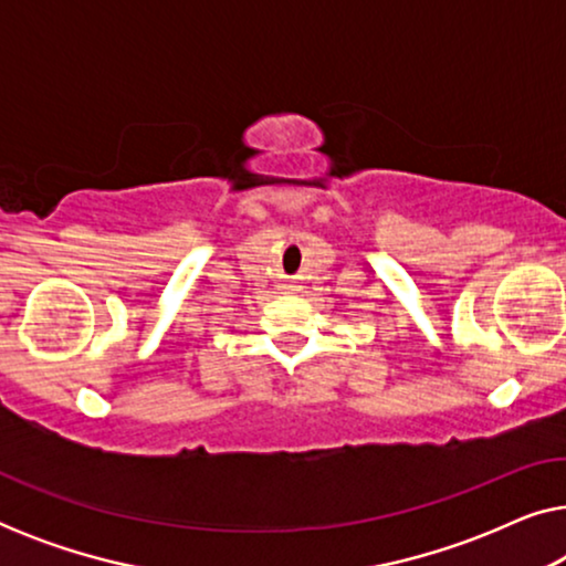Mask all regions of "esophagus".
<instances>
[{"instance_id":"1","label":"esophagus","mask_w":566,"mask_h":566,"mask_svg":"<svg viewBox=\"0 0 566 566\" xmlns=\"http://www.w3.org/2000/svg\"><path fill=\"white\" fill-rule=\"evenodd\" d=\"M289 289H291V291H293V285H289Z\"/></svg>"}]
</instances>
